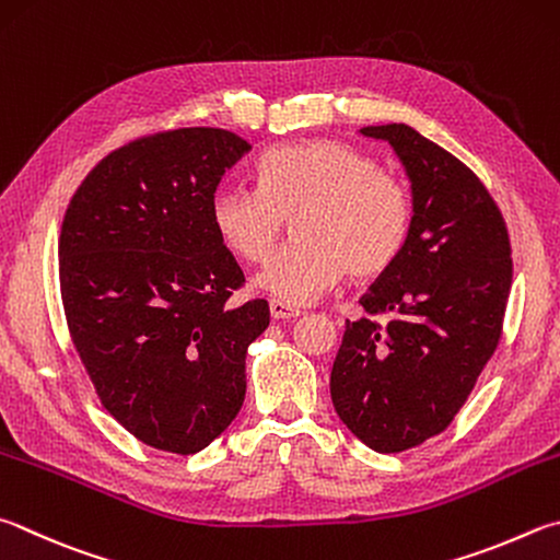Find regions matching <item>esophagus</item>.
<instances>
[{"label": "esophagus", "instance_id": "obj_1", "mask_svg": "<svg viewBox=\"0 0 560 560\" xmlns=\"http://www.w3.org/2000/svg\"><path fill=\"white\" fill-rule=\"evenodd\" d=\"M269 313L273 320H289V318H299L301 311L289 306V303H281V301H271L269 303Z\"/></svg>", "mask_w": 560, "mask_h": 560}]
</instances>
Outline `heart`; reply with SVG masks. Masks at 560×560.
Listing matches in <instances>:
<instances>
[{
    "mask_svg": "<svg viewBox=\"0 0 560 560\" xmlns=\"http://www.w3.org/2000/svg\"><path fill=\"white\" fill-rule=\"evenodd\" d=\"M257 176L259 188L212 190L210 225L240 261L264 264L293 220L299 242L257 279L289 306L318 299L345 273L354 281L377 279L406 249L413 225L409 186L345 141L269 149Z\"/></svg>",
    "mask_w": 560,
    "mask_h": 560,
    "instance_id": "b5f03b06",
    "label": "heart"
}]
</instances>
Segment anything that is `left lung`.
Here are the masks:
<instances>
[{
    "mask_svg": "<svg viewBox=\"0 0 560 560\" xmlns=\"http://www.w3.org/2000/svg\"><path fill=\"white\" fill-rule=\"evenodd\" d=\"M360 135L389 141L399 156L413 225L401 257L360 299L368 315L345 323L330 396L364 445L401 453L448 429L497 350L512 247L500 208L463 161L409 125Z\"/></svg>",
    "mask_w": 560,
    "mask_h": 560,
    "instance_id": "obj_1",
    "label": "left lung"
}]
</instances>
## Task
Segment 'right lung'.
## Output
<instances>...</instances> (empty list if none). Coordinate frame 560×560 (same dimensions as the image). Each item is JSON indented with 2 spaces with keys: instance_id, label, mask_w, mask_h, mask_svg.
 <instances>
[{
  "instance_id": "right-lung-1",
  "label": "right lung",
  "mask_w": 560,
  "mask_h": 560,
  "mask_svg": "<svg viewBox=\"0 0 560 560\" xmlns=\"http://www.w3.org/2000/svg\"><path fill=\"white\" fill-rule=\"evenodd\" d=\"M252 147L183 127L107 154L70 198L60 299L105 409L156 451L192 455L235 421L247 348L269 303H232L245 273L210 225V196Z\"/></svg>"
}]
</instances>
